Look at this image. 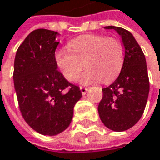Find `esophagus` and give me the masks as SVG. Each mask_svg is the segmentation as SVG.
<instances>
[{"mask_svg":"<svg viewBox=\"0 0 160 160\" xmlns=\"http://www.w3.org/2000/svg\"><path fill=\"white\" fill-rule=\"evenodd\" d=\"M80 92H81V93H82L83 95H84V94H86V92H87V91H88V88L80 86Z\"/></svg>","mask_w":160,"mask_h":160,"instance_id":"obj_1","label":"esophagus"}]
</instances>
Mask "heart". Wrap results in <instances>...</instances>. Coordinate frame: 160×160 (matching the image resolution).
Segmentation results:
<instances>
[{
	"mask_svg": "<svg viewBox=\"0 0 160 160\" xmlns=\"http://www.w3.org/2000/svg\"><path fill=\"white\" fill-rule=\"evenodd\" d=\"M55 63L65 79H78L84 66L87 69L80 77L82 84H92L101 79L113 80L123 65V47L114 38L103 35H86L72 40L68 47L58 49Z\"/></svg>",
	"mask_w": 160,
	"mask_h": 160,
	"instance_id": "1",
	"label": "heart"
}]
</instances>
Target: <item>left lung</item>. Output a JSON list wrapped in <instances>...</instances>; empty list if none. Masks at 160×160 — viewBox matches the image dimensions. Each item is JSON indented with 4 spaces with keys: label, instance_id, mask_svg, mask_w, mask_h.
Listing matches in <instances>:
<instances>
[{
    "label": "left lung",
    "instance_id": "8db88e82",
    "mask_svg": "<svg viewBox=\"0 0 160 160\" xmlns=\"http://www.w3.org/2000/svg\"><path fill=\"white\" fill-rule=\"evenodd\" d=\"M105 28L116 30L121 37L124 61L117 80L102 90L103 98L98 106V113L107 128L123 132L139 121L146 106L149 93L146 61L130 31L114 26Z\"/></svg>",
    "mask_w": 160,
    "mask_h": 160
}]
</instances>
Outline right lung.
<instances>
[{"label":"right lung","instance_id":"1","mask_svg":"<svg viewBox=\"0 0 160 160\" xmlns=\"http://www.w3.org/2000/svg\"><path fill=\"white\" fill-rule=\"evenodd\" d=\"M59 34L44 28L32 31L16 52L14 84L26 122L43 135L64 132L73 118L75 104L82 96L57 70L54 52Z\"/></svg>","mask_w":160,"mask_h":160}]
</instances>
